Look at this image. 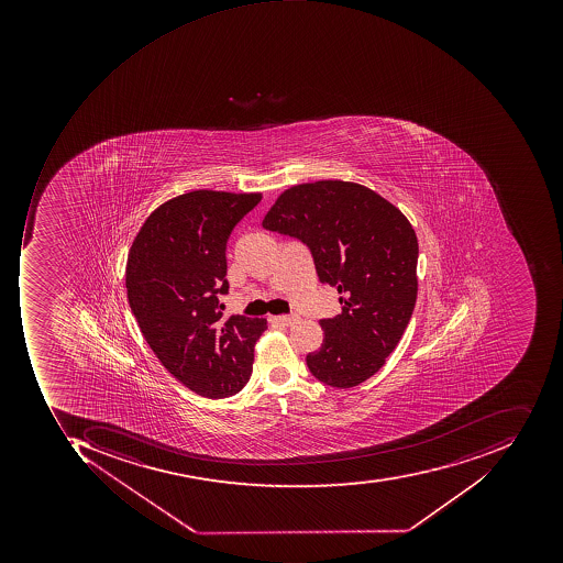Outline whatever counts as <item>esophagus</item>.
<instances>
[{
    "mask_svg": "<svg viewBox=\"0 0 563 563\" xmlns=\"http://www.w3.org/2000/svg\"><path fill=\"white\" fill-rule=\"evenodd\" d=\"M271 321L276 324H283V327H290L295 321H298V317H296V314H290V317L279 314V317H271Z\"/></svg>",
    "mask_w": 563,
    "mask_h": 563,
    "instance_id": "esophagus-1",
    "label": "esophagus"
}]
</instances>
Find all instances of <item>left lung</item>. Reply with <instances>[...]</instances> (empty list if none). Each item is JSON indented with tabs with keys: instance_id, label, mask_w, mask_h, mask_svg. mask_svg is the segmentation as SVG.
<instances>
[{
	"instance_id": "obj_1",
	"label": "left lung",
	"mask_w": 563,
	"mask_h": 563,
	"mask_svg": "<svg viewBox=\"0 0 563 563\" xmlns=\"http://www.w3.org/2000/svg\"><path fill=\"white\" fill-rule=\"evenodd\" d=\"M262 227L308 245L342 312L321 320L320 350L306 356L327 386L371 379L401 340L418 295V239L408 218L362 184L317 180L286 189Z\"/></svg>"
}]
</instances>
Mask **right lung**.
<instances>
[{"instance_id":"obj_1","label":"right lung","mask_w":563,"mask_h":563,"mask_svg":"<svg viewBox=\"0 0 563 563\" xmlns=\"http://www.w3.org/2000/svg\"><path fill=\"white\" fill-rule=\"evenodd\" d=\"M261 192H186L142 224L126 261L130 308L152 352L192 393L223 399L251 379L264 318L223 320L227 242Z\"/></svg>"}]
</instances>
